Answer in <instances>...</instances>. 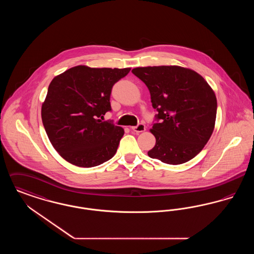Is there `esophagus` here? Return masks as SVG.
<instances>
[{
    "mask_svg": "<svg viewBox=\"0 0 254 254\" xmlns=\"http://www.w3.org/2000/svg\"><path fill=\"white\" fill-rule=\"evenodd\" d=\"M131 129H132L134 132H143V131H145V126L144 124L140 123V124H138L136 127H131Z\"/></svg>",
    "mask_w": 254,
    "mask_h": 254,
    "instance_id": "esophagus-1",
    "label": "esophagus"
}]
</instances>
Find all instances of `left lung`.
<instances>
[{
    "instance_id": "1",
    "label": "left lung",
    "mask_w": 254,
    "mask_h": 254,
    "mask_svg": "<svg viewBox=\"0 0 254 254\" xmlns=\"http://www.w3.org/2000/svg\"><path fill=\"white\" fill-rule=\"evenodd\" d=\"M147 86L156 122L151 133L156 144L147 154L169 165L195 157L214 129L217 100L205 79L178 65L133 68Z\"/></svg>"
}]
</instances>
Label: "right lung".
<instances>
[{
    "mask_svg": "<svg viewBox=\"0 0 254 254\" xmlns=\"http://www.w3.org/2000/svg\"><path fill=\"white\" fill-rule=\"evenodd\" d=\"M129 71L77 65L51 81L42 121L50 143L65 161L92 168L115 155L125 131L102 120L111 110L112 86Z\"/></svg>",
    "mask_w": 254,
    "mask_h": 254,
    "instance_id": "right-lung-1",
    "label": "right lung"
}]
</instances>
